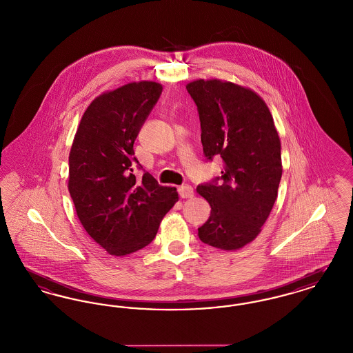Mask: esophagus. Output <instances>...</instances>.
<instances>
[{
  "label": "esophagus",
  "mask_w": 353,
  "mask_h": 353,
  "mask_svg": "<svg viewBox=\"0 0 353 353\" xmlns=\"http://www.w3.org/2000/svg\"><path fill=\"white\" fill-rule=\"evenodd\" d=\"M179 194L181 199H190V197H193L194 190L190 185H181V186H179Z\"/></svg>",
  "instance_id": "esophagus-1"
}]
</instances>
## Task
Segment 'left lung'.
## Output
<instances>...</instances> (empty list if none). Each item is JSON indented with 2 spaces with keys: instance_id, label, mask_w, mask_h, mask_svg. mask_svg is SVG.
<instances>
[{
  "instance_id": "1",
  "label": "left lung",
  "mask_w": 353,
  "mask_h": 353,
  "mask_svg": "<svg viewBox=\"0 0 353 353\" xmlns=\"http://www.w3.org/2000/svg\"><path fill=\"white\" fill-rule=\"evenodd\" d=\"M186 90L197 105L206 160L223 161L221 176L197 186L212 208L199 236L236 250L259 234L276 200L281 140L266 103L250 90L217 79L194 81Z\"/></svg>"
}]
</instances>
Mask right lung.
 I'll list each match as a JSON object with an SVG mask.
<instances>
[{"label":"right lung","mask_w":353,"mask_h":353,"mask_svg":"<svg viewBox=\"0 0 353 353\" xmlns=\"http://www.w3.org/2000/svg\"><path fill=\"white\" fill-rule=\"evenodd\" d=\"M163 92L139 82L105 92L82 117L68 157V190L85 232L112 255L150 245L163 217L179 200L134 157V143ZM145 173L139 179L134 168Z\"/></svg>","instance_id":"obj_1"}]
</instances>
